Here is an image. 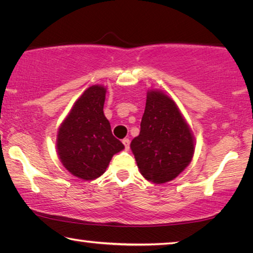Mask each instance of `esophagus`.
Segmentation results:
<instances>
[{"label": "esophagus", "mask_w": 253, "mask_h": 253, "mask_svg": "<svg viewBox=\"0 0 253 253\" xmlns=\"http://www.w3.org/2000/svg\"><path fill=\"white\" fill-rule=\"evenodd\" d=\"M123 144H124V146H125L126 151H128V149H129V144H130L129 139H128V138H124V139H123Z\"/></svg>", "instance_id": "1"}]
</instances>
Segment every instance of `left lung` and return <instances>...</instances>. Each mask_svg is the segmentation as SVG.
Returning <instances> with one entry per match:
<instances>
[{"mask_svg":"<svg viewBox=\"0 0 253 253\" xmlns=\"http://www.w3.org/2000/svg\"><path fill=\"white\" fill-rule=\"evenodd\" d=\"M139 172L149 182L163 184L190 164L195 139L175 101L161 90L147 91L139 135L130 143Z\"/></svg>","mask_w":253,"mask_h":253,"instance_id":"8db88e82","label":"left lung"}]
</instances>
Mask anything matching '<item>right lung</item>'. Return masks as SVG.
Instances as JSON below:
<instances>
[{
    "label": "right lung",
    "instance_id": "add662e5",
    "mask_svg": "<svg viewBox=\"0 0 253 253\" xmlns=\"http://www.w3.org/2000/svg\"><path fill=\"white\" fill-rule=\"evenodd\" d=\"M106 87L93 84L72 106L57 134L58 156L76 177L92 181L101 176L124 145L115 138L105 117Z\"/></svg>",
    "mask_w": 253,
    "mask_h": 253
}]
</instances>
